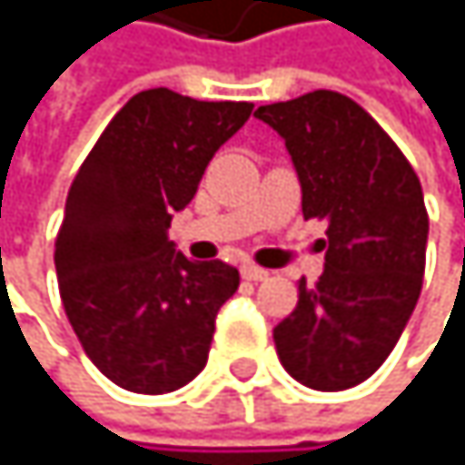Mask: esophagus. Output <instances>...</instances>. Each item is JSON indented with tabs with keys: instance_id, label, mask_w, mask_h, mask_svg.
Here are the masks:
<instances>
[{
	"instance_id": "1",
	"label": "esophagus",
	"mask_w": 465,
	"mask_h": 465,
	"mask_svg": "<svg viewBox=\"0 0 465 465\" xmlns=\"http://www.w3.org/2000/svg\"><path fill=\"white\" fill-rule=\"evenodd\" d=\"M240 273H242V279H248V282H264V279H267V271H262V267H256V264H242V267H240Z\"/></svg>"
}]
</instances>
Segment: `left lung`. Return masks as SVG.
Segmentation results:
<instances>
[{
    "label": "left lung",
    "instance_id": "8db88e82",
    "mask_svg": "<svg viewBox=\"0 0 465 465\" xmlns=\"http://www.w3.org/2000/svg\"><path fill=\"white\" fill-rule=\"evenodd\" d=\"M301 181L303 220H323V276L298 282L273 329L284 371L315 391L365 382L393 351L424 282L430 217L416 170L351 97L310 92L259 105Z\"/></svg>",
    "mask_w": 465,
    "mask_h": 465
}]
</instances>
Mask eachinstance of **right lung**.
<instances>
[{"label": "right lung", "mask_w": 465, "mask_h": 465, "mask_svg": "<svg viewBox=\"0 0 465 465\" xmlns=\"http://www.w3.org/2000/svg\"><path fill=\"white\" fill-rule=\"evenodd\" d=\"M251 111L147 88L116 111L72 181L55 240L61 301L88 360L124 391H178L209 360L240 273L175 253L167 228Z\"/></svg>", "instance_id": "right-lung-1"}]
</instances>
